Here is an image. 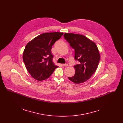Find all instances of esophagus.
<instances>
[{"instance_id":"1","label":"esophagus","mask_w":123,"mask_h":123,"mask_svg":"<svg viewBox=\"0 0 123 123\" xmlns=\"http://www.w3.org/2000/svg\"><path fill=\"white\" fill-rule=\"evenodd\" d=\"M63 66H65V67L68 66V64H66H66H63Z\"/></svg>"}]
</instances>
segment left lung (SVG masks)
<instances>
[{
	"mask_svg": "<svg viewBox=\"0 0 123 123\" xmlns=\"http://www.w3.org/2000/svg\"><path fill=\"white\" fill-rule=\"evenodd\" d=\"M64 37L75 50V60L80 62L74 66V75L68 78L75 84L84 83L93 74L99 64L100 56L97 47L81 34L65 33Z\"/></svg>",
	"mask_w": 123,
	"mask_h": 123,
	"instance_id": "1",
	"label": "left lung"
}]
</instances>
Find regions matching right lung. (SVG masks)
<instances>
[{
  "label": "right lung",
  "mask_w": 123,
  "mask_h": 123,
  "mask_svg": "<svg viewBox=\"0 0 123 123\" xmlns=\"http://www.w3.org/2000/svg\"><path fill=\"white\" fill-rule=\"evenodd\" d=\"M63 32H54L41 34L26 46L23 60L31 75L36 80L42 81L49 78L58 66L53 61L51 48L63 36Z\"/></svg>",
  "instance_id": "add662e5"
}]
</instances>
